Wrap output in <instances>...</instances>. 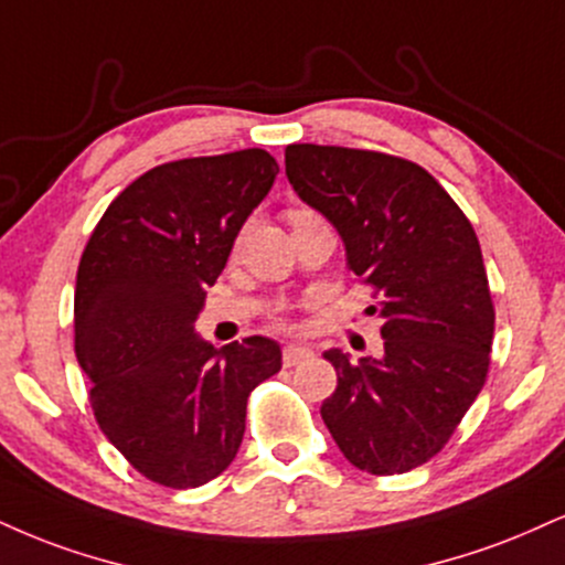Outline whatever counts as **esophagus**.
<instances>
[{"label": "esophagus", "instance_id": "1", "mask_svg": "<svg viewBox=\"0 0 565 565\" xmlns=\"http://www.w3.org/2000/svg\"><path fill=\"white\" fill-rule=\"evenodd\" d=\"M312 352L308 348H300V344H289V348H284V365L291 369V365L302 363V360H308Z\"/></svg>", "mask_w": 565, "mask_h": 565}]
</instances>
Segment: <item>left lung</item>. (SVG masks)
Here are the masks:
<instances>
[{
    "label": "left lung",
    "instance_id": "1",
    "mask_svg": "<svg viewBox=\"0 0 565 565\" xmlns=\"http://www.w3.org/2000/svg\"><path fill=\"white\" fill-rule=\"evenodd\" d=\"M287 175L331 221L376 297L384 355L323 352L321 416L344 458L392 477L431 460L487 382L494 305L471 221L429 171L371 149L289 145Z\"/></svg>",
    "mask_w": 565,
    "mask_h": 565
}]
</instances>
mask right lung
I'll use <instances>...</instances> for the list:
<instances>
[{"instance_id": "right-lung-1", "label": "right lung", "mask_w": 565, "mask_h": 565, "mask_svg": "<svg viewBox=\"0 0 565 565\" xmlns=\"http://www.w3.org/2000/svg\"><path fill=\"white\" fill-rule=\"evenodd\" d=\"M278 173L265 149L166 162L120 192L76 276V358L94 418L141 477L202 487L236 458L247 397L281 371L274 339L215 350L194 321Z\"/></svg>"}]
</instances>
